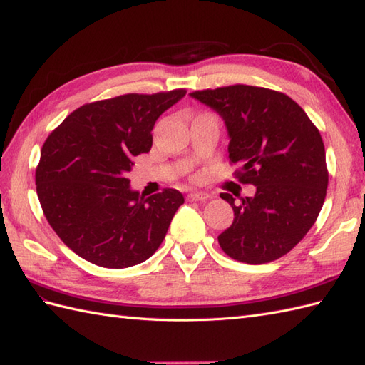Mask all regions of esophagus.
Masks as SVG:
<instances>
[{
  "mask_svg": "<svg viewBox=\"0 0 365 365\" xmlns=\"http://www.w3.org/2000/svg\"><path fill=\"white\" fill-rule=\"evenodd\" d=\"M188 199L190 200H207V199H210V195H207V192H202V191H191V192H188Z\"/></svg>",
  "mask_w": 365,
  "mask_h": 365,
  "instance_id": "1",
  "label": "esophagus"
}]
</instances>
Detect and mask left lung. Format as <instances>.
<instances>
[{"mask_svg": "<svg viewBox=\"0 0 365 365\" xmlns=\"http://www.w3.org/2000/svg\"><path fill=\"white\" fill-rule=\"evenodd\" d=\"M224 120L229 158L254 196L221 192L234 222L218 235L229 257L259 265L297 246L319 216L328 188L327 153L320 131L304 110L282 92L235 86L190 94Z\"/></svg>", "mask_w": 365, "mask_h": 365, "instance_id": "8db88e82", "label": "left lung"}]
</instances>
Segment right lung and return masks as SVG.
I'll return each instance as SVG.
<instances>
[{"mask_svg": "<svg viewBox=\"0 0 365 365\" xmlns=\"http://www.w3.org/2000/svg\"><path fill=\"white\" fill-rule=\"evenodd\" d=\"M185 94H127L83 105L46 138L37 196L53 230L84 260L128 268L165 240L183 195L168 188L145 197L127 174L133 158L150 150L155 122Z\"/></svg>", "mask_w": 365, "mask_h": 365, "instance_id": "1", "label": "right lung"}]
</instances>
